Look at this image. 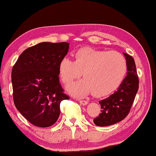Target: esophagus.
Listing matches in <instances>:
<instances>
[{
    "label": "esophagus",
    "instance_id": "1",
    "mask_svg": "<svg viewBox=\"0 0 156 156\" xmlns=\"http://www.w3.org/2000/svg\"><path fill=\"white\" fill-rule=\"evenodd\" d=\"M79 102H80V103L83 105H87L88 101H87V100H79Z\"/></svg>",
    "mask_w": 156,
    "mask_h": 156
}]
</instances>
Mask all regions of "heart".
<instances>
[{
    "instance_id": "1",
    "label": "heart",
    "mask_w": 156,
    "mask_h": 156,
    "mask_svg": "<svg viewBox=\"0 0 156 156\" xmlns=\"http://www.w3.org/2000/svg\"><path fill=\"white\" fill-rule=\"evenodd\" d=\"M126 69V60L120 53L83 47L73 54V60L65 58L60 61L59 73L65 84L72 83L83 73L84 80L68 87L76 96H84L92 92L96 96H104L120 85Z\"/></svg>"
}]
</instances>
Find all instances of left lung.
Instances as JSON below:
<instances>
[{
	"instance_id": "left-lung-1",
	"label": "left lung",
	"mask_w": 156,
	"mask_h": 156,
	"mask_svg": "<svg viewBox=\"0 0 156 156\" xmlns=\"http://www.w3.org/2000/svg\"><path fill=\"white\" fill-rule=\"evenodd\" d=\"M127 66V75L117 91L107 98L100 100V112L94 122L99 126H107L120 122L127 116L138 90L139 79L135 61L130 55L124 53Z\"/></svg>"
}]
</instances>
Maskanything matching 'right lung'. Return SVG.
<instances>
[{
    "label": "right lung",
    "mask_w": 156,
    "mask_h": 156,
    "mask_svg": "<svg viewBox=\"0 0 156 156\" xmlns=\"http://www.w3.org/2000/svg\"><path fill=\"white\" fill-rule=\"evenodd\" d=\"M69 44L43 42L25 49L12 68L13 99L32 125L48 127L60 115V105L69 99L60 83L59 65Z\"/></svg>",
    "instance_id": "1"
}]
</instances>
